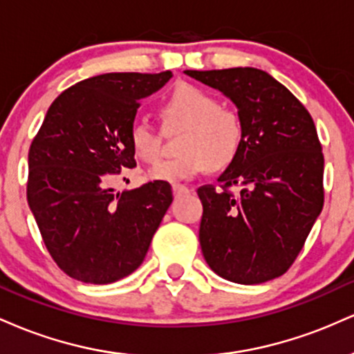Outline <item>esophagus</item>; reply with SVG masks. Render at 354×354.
<instances>
[{"instance_id": "1", "label": "esophagus", "mask_w": 354, "mask_h": 354, "mask_svg": "<svg viewBox=\"0 0 354 354\" xmlns=\"http://www.w3.org/2000/svg\"><path fill=\"white\" fill-rule=\"evenodd\" d=\"M188 186H185V185H180V183H174L173 185V193H174V196H181V194H185V193H188Z\"/></svg>"}]
</instances>
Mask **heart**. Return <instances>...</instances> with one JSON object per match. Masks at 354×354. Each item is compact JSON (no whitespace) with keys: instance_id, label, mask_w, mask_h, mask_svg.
I'll list each match as a JSON object with an SVG mask.
<instances>
[{"instance_id":"obj_1","label":"heart","mask_w":354,"mask_h":354,"mask_svg":"<svg viewBox=\"0 0 354 354\" xmlns=\"http://www.w3.org/2000/svg\"><path fill=\"white\" fill-rule=\"evenodd\" d=\"M169 123L185 126L178 141L180 156L166 160L149 169L156 181H186L211 168H225L236 158L243 140L239 118L218 106V101L203 89L181 84L163 104ZM129 145L145 163H154L161 154V140L146 121H136L129 131Z\"/></svg>"}]
</instances>
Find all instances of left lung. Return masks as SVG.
Masks as SVG:
<instances>
[{"label":"left lung","instance_id":"8db88e82","mask_svg":"<svg viewBox=\"0 0 354 354\" xmlns=\"http://www.w3.org/2000/svg\"><path fill=\"white\" fill-rule=\"evenodd\" d=\"M185 75L238 109L243 140L219 176L201 186L200 245L211 270L239 284L278 278L293 265L323 209L324 158L315 123L293 93L256 68ZM239 185L233 195L225 191Z\"/></svg>","mask_w":354,"mask_h":354}]
</instances>
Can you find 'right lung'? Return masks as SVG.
<instances>
[{"mask_svg":"<svg viewBox=\"0 0 354 354\" xmlns=\"http://www.w3.org/2000/svg\"><path fill=\"white\" fill-rule=\"evenodd\" d=\"M171 71L106 73L64 89L51 103L28 154V205L61 270L83 283L108 284L143 263L173 201L169 183L113 186L135 168L129 131L140 100Z\"/></svg>","mask_w":354,"mask_h":354,"instance_id":"right-lung-1","label":"right lung"}]
</instances>
